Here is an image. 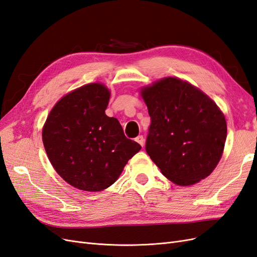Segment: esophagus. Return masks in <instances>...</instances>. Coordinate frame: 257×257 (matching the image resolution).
<instances>
[{
	"label": "esophagus",
	"instance_id": "obj_1",
	"mask_svg": "<svg viewBox=\"0 0 257 257\" xmlns=\"http://www.w3.org/2000/svg\"><path fill=\"white\" fill-rule=\"evenodd\" d=\"M136 142L141 145L142 147H144L145 146V138H144V136L143 135H139V136H137L136 137Z\"/></svg>",
	"mask_w": 257,
	"mask_h": 257
}]
</instances>
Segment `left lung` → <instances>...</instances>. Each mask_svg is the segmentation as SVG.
I'll list each match as a JSON object with an SVG mask.
<instances>
[{
    "mask_svg": "<svg viewBox=\"0 0 257 257\" xmlns=\"http://www.w3.org/2000/svg\"><path fill=\"white\" fill-rule=\"evenodd\" d=\"M141 94L151 118L146 151L161 173L178 185H192L213 172L227 135L220 108L188 81L166 77Z\"/></svg>",
    "mask_w": 257,
    "mask_h": 257,
    "instance_id": "obj_1",
    "label": "left lung"
}]
</instances>
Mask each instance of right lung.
Returning <instances> with one entry per match:
<instances>
[{
  "label": "right lung",
  "mask_w": 257,
  "mask_h": 257,
  "mask_svg": "<svg viewBox=\"0 0 257 257\" xmlns=\"http://www.w3.org/2000/svg\"><path fill=\"white\" fill-rule=\"evenodd\" d=\"M110 92L89 83L62 97L43 127L46 153L56 172L75 188L99 192L118 180L130 159L142 149L106 115Z\"/></svg>",
  "instance_id": "add662e5"
}]
</instances>
